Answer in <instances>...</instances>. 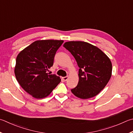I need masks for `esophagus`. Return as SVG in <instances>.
Masks as SVG:
<instances>
[{"mask_svg":"<svg viewBox=\"0 0 133 133\" xmlns=\"http://www.w3.org/2000/svg\"><path fill=\"white\" fill-rule=\"evenodd\" d=\"M68 78H69V77H68V76H66V77H62V79H63V80L64 81H67V79H68Z\"/></svg>","mask_w":133,"mask_h":133,"instance_id":"esophagus-1","label":"esophagus"}]
</instances>
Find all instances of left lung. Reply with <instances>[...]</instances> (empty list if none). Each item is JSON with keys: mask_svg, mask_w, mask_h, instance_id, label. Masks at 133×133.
<instances>
[{"mask_svg": "<svg viewBox=\"0 0 133 133\" xmlns=\"http://www.w3.org/2000/svg\"><path fill=\"white\" fill-rule=\"evenodd\" d=\"M63 46L74 57L79 67V81L71 92L79 98L97 95L105 87L112 76L110 59L98 47L83 41H70Z\"/></svg>", "mask_w": 133, "mask_h": 133, "instance_id": "8db88e82", "label": "left lung"}]
</instances>
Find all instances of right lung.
<instances>
[{"instance_id":"add662e5","label":"right lung","mask_w":133,"mask_h":133,"mask_svg":"<svg viewBox=\"0 0 133 133\" xmlns=\"http://www.w3.org/2000/svg\"><path fill=\"white\" fill-rule=\"evenodd\" d=\"M63 40H38L19 53L14 74L18 83L32 97L48 96L60 83L55 74L46 73L54 64L55 55Z\"/></svg>"}]
</instances>
